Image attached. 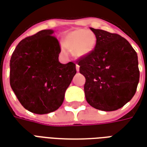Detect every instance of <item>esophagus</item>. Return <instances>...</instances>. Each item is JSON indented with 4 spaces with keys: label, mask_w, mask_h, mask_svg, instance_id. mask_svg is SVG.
Masks as SVG:
<instances>
[{
    "label": "esophagus",
    "mask_w": 147,
    "mask_h": 147,
    "mask_svg": "<svg viewBox=\"0 0 147 147\" xmlns=\"http://www.w3.org/2000/svg\"><path fill=\"white\" fill-rule=\"evenodd\" d=\"M76 67L77 71H80V65L76 64Z\"/></svg>",
    "instance_id": "esophagus-1"
}]
</instances>
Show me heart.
Returning <instances> with one entry per match:
<instances>
[{"label": "heart", "instance_id": "1", "mask_svg": "<svg viewBox=\"0 0 147 147\" xmlns=\"http://www.w3.org/2000/svg\"><path fill=\"white\" fill-rule=\"evenodd\" d=\"M96 36L91 31L77 29L67 33L64 37V47L76 57H83L90 54L95 49Z\"/></svg>", "mask_w": 147, "mask_h": 147}]
</instances>
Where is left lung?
Returning <instances> with one entry per match:
<instances>
[{
	"label": "left lung",
	"instance_id": "obj_1",
	"mask_svg": "<svg viewBox=\"0 0 147 147\" xmlns=\"http://www.w3.org/2000/svg\"><path fill=\"white\" fill-rule=\"evenodd\" d=\"M94 50L77 61L86 78V102L102 111L123 107L135 95L139 81L138 56L126 39L117 34L91 28Z\"/></svg>",
	"mask_w": 147,
	"mask_h": 147
}]
</instances>
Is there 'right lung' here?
Masks as SVG:
<instances>
[{
  "label": "right lung",
  "mask_w": 147,
  "mask_h": 147,
  "mask_svg": "<svg viewBox=\"0 0 147 147\" xmlns=\"http://www.w3.org/2000/svg\"><path fill=\"white\" fill-rule=\"evenodd\" d=\"M53 34L43 30L25 38L10 60L11 89L21 105L36 114L49 113L62 105L76 73L73 62H59L61 46Z\"/></svg>",
  "instance_id": "add662e5"
}]
</instances>
